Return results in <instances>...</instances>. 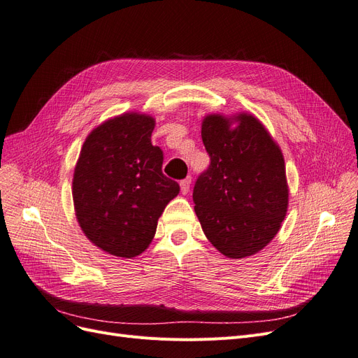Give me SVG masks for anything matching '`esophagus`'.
I'll return each mask as SVG.
<instances>
[{
	"mask_svg": "<svg viewBox=\"0 0 358 358\" xmlns=\"http://www.w3.org/2000/svg\"><path fill=\"white\" fill-rule=\"evenodd\" d=\"M189 185H191V179L189 178L180 180V192L183 195H187L189 192Z\"/></svg>",
	"mask_w": 358,
	"mask_h": 358,
	"instance_id": "esophagus-1",
	"label": "esophagus"
}]
</instances>
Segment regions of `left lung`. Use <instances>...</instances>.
I'll return each instance as SVG.
<instances>
[{"label": "left lung", "mask_w": 358, "mask_h": 358, "mask_svg": "<svg viewBox=\"0 0 358 358\" xmlns=\"http://www.w3.org/2000/svg\"><path fill=\"white\" fill-rule=\"evenodd\" d=\"M201 138L210 166L194 187L196 217L214 248L227 259H245L276 236L287 216L283 154L250 113L207 114Z\"/></svg>", "instance_id": "left-lung-1"}]
</instances>
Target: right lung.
<instances>
[{
  "label": "right lung",
  "instance_id": "1",
  "mask_svg": "<svg viewBox=\"0 0 358 358\" xmlns=\"http://www.w3.org/2000/svg\"><path fill=\"white\" fill-rule=\"evenodd\" d=\"M155 119L123 113L85 139L71 194L78 223L95 247L134 259L144 252L157 222L180 188L162 171L163 151L151 144Z\"/></svg>",
  "mask_w": 358,
  "mask_h": 358
}]
</instances>
